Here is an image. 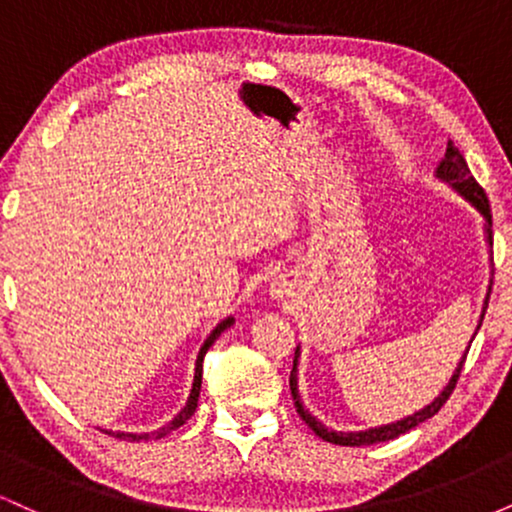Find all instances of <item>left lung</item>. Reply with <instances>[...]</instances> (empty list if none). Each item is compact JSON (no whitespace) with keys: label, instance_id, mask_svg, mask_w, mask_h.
<instances>
[{"label":"left lung","instance_id":"8db88e82","mask_svg":"<svg viewBox=\"0 0 512 512\" xmlns=\"http://www.w3.org/2000/svg\"><path fill=\"white\" fill-rule=\"evenodd\" d=\"M436 178L448 182L452 190L457 192V195H462L467 199L469 204H472L474 209L479 211L481 216H484V231H486V243L493 245V233H491V207H489V197H486V192L481 190L479 182L474 180V175L469 173V166L467 161H464V156L460 154V149H457L455 144L448 142V149H445V158L438 163L436 168ZM493 262V260H491ZM489 296H491V286H489V293H486V301H484V310H481V320H484V313L486 308H489ZM481 320H479V327H481ZM477 327V330H479ZM474 337H477V332H474ZM472 344V342H469ZM469 351V346H467ZM467 351H464L462 361L457 363L455 373H452L450 383L443 387V392L433 399L431 404H426L424 409L414 411V414L407 416V419L402 421H395V424H387V426H378V428H368V431H332V428H327L322 421H317L313 414H310L308 409L303 407L301 402V395H298V356H301V346H296V356H293V370H291V378H289V385H291V397H293V404H296V411L298 416L308 424L310 428L315 431V436H320L322 440H327V443H334V445H349V448H361V445H373V443H385V440H395L402 436V433L411 431V428H416L419 424H424L426 419H431V416H436L440 407H443L445 402H448L452 390H455L457 380H460V373H462V366H464V358H467Z\"/></svg>","mask_w":512,"mask_h":512}]
</instances>
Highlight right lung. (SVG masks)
Masks as SVG:
<instances>
[{
    "mask_svg": "<svg viewBox=\"0 0 512 512\" xmlns=\"http://www.w3.org/2000/svg\"><path fill=\"white\" fill-rule=\"evenodd\" d=\"M233 317H226V320H221L219 325L214 327V330H211V334L207 337V342L202 344V349H199V354H197V363H195V380H192V390H190V397H187V404L185 407H182V411L178 416H175L173 421H168L166 426L163 428H158V431H154V433H125V431H103V433H110V436H115V438H120V440H151V438H163V436H168V433H173L175 428H180L182 424H187V421H190V416L195 414V409H197V399H199V390H202V361H204V356H207V351H209V346L216 342V339L221 337V332L223 330H228V327L233 325Z\"/></svg>",
    "mask_w": 512,
    "mask_h": 512,
    "instance_id": "1",
    "label": "right lung"
}]
</instances>
